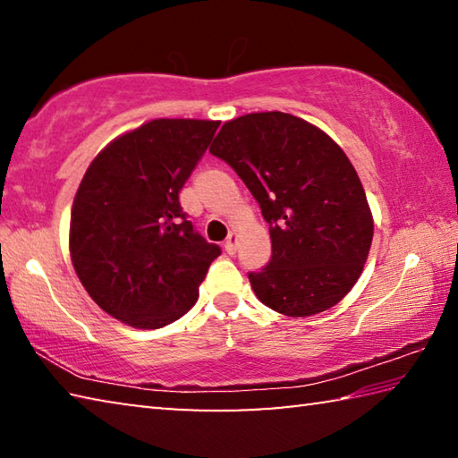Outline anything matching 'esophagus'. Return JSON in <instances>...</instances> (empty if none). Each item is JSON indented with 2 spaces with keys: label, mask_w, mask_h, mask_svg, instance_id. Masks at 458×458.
Wrapping results in <instances>:
<instances>
[{
  "label": "esophagus",
  "mask_w": 458,
  "mask_h": 458,
  "mask_svg": "<svg viewBox=\"0 0 458 458\" xmlns=\"http://www.w3.org/2000/svg\"><path fill=\"white\" fill-rule=\"evenodd\" d=\"M236 246H238V236L236 232H230L226 242H224V250H226L228 254H234L236 252Z\"/></svg>",
  "instance_id": "1"
}]
</instances>
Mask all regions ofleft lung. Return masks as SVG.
<instances>
[{
	"mask_svg": "<svg viewBox=\"0 0 458 458\" xmlns=\"http://www.w3.org/2000/svg\"><path fill=\"white\" fill-rule=\"evenodd\" d=\"M210 153L234 169L268 222L273 254L248 273L260 303L289 317L337 305L361 275L374 220L341 147L289 113L224 123Z\"/></svg>",
	"mask_w": 458,
	"mask_h": 458,
	"instance_id": "1",
	"label": "left lung"
}]
</instances>
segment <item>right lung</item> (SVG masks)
Instances as JSON below:
<instances>
[{"label":"right lung","mask_w":458,"mask_h":458,"mask_svg":"<svg viewBox=\"0 0 458 458\" xmlns=\"http://www.w3.org/2000/svg\"><path fill=\"white\" fill-rule=\"evenodd\" d=\"M218 121L155 119L100 151L76 191L71 257L92 301L114 319L159 329L198 301L222 250L193 228L180 191Z\"/></svg>","instance_id":"obj_1"}]
</instances>
